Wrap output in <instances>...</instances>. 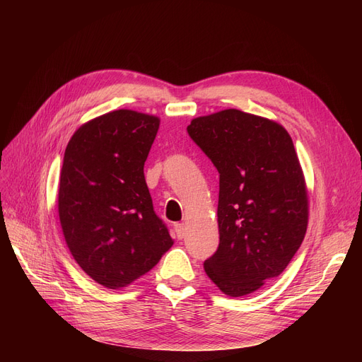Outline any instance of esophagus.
<instances>
[{
    "mask_svg": "<svg viewBox=\"0 0 362 362\" xmlns=\"http://www.w3.org/2000/svg\"><path fill=\"white\" fill-rule=\"evenodd\" d=\"M173 229H175V233H177V237H178V238H182V237H184V233H185L184 223H181V222L175 223V225H173Z\"/></svg>",
    "mask_w": 362,
    "mask_h": 362,
    "instance_id": "obj_1",
    "label": "esophagus"
}]
</instances>
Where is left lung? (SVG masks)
<instances>
[{"mask_svg":"<svg viewBox=\"0 0 362 362\" xmlns=\"http://www.w3.org/2000/svg\"><path fill=\"white\" fill-rule=\"evenodd\" d=\"M190 139L218 172V247L205 273L240 298L279 276L300 247L308 196L290 134L273 120L229 108L196 117Z\"/></svg>","mask_w":362,"mask_h":362,"instance_id":"left-lung-1","label":"left lung"}]
</instances>
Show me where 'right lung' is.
<instances>
[{"instance_id": "right-lung-1", "label": "right lung", "mask_w": 362, "mask_h": 362, "mask_svg": "<svg viewBox=\"0 0 362 362\" xmlns=\"http://www.w3.org/2000/svg\"><path fill=\"white\" fill-rule=\"evenodd\" d=\"M160 119L131 110L75 131L59 185L60 223L72 257L107 288L145 275L173 245L144 175Z\"/></svg>"}]
</instances>
